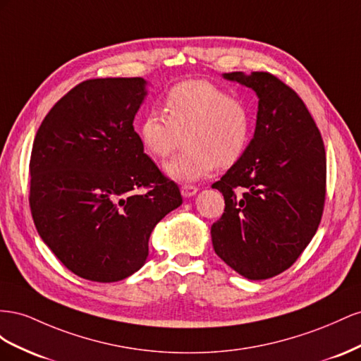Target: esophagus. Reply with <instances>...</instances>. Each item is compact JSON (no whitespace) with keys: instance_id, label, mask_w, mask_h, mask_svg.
I'll return each mask as SVG.
<instances>
[{"instance_id":"1","label":"esophagus","mask_w":361,"mask_h":361,"mask_svg":"<svg viewBox=\"0 0 361 361\" xmlns=\"http://www.w3.org/2000/svg\"><path fill=\"white\" fill-rule=\"evenodd\" d=\"M197 192H198V188L190 186V184H183L181 186V195L184 198H190L193 195H197Z\"/></svg>"}]
</instances>
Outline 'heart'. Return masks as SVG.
Returning <instances> with one entry per match:
<instances>
[{"label": "heart", "instance_id": "obj_1", "mask_svg": "<svg viewBox=\"0 0 361 361\" xmlns=\"http://www.w3.org/2000/svg\"><path fill=\"white\" fill-rule=\"evenodd\" d=\"M164 117L148 111L137 127L143 148L154 159H166L186 136L188 152L164 164L175 181L190 183L207 177L219 163L238 161L250 137V116L243 102L205 80H188L173 86L163 99Z\"/></svg>", "mask_w": 361, "mask_h": 361}]
</instances>
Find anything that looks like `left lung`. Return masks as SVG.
<instances>
[{"instance_id": "left-lung-1", "label": "left lung", "mask_w": 361, "mask_h": 361, "mask_svg": "<svg viewBox=\"0 0 361 361\" xmlns=\"http://www.w3.org/2000/svg\"><path fill=\"white\" fill-rule=\"evenodd\" d=\"M259 98L255 131L213 189L225 210L212 225L213 250L248 280L272 278L296 262L322 218L324 142L302 99L267 72H228Z\"/></svg>"}]
</instances>
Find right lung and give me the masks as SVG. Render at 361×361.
<instances>
[{"label": "right lung", "instance_id": "1", "mask_svg": "<svg viewBox=\"0 0 361 361\" xmlns=\"http://www.w3.org/2000/svg\"><path fill=\"white\" fill-rule=\"evenodd\" d=\"M148 81L97 78L49 110L30 160V207L37 233L71 272L119 281L148 257L154 226L183 198L133 127ZM148 187L147 194H137Z\"/></svg>", "mask_w": 361, "mask_h": 361}]
</instances>
